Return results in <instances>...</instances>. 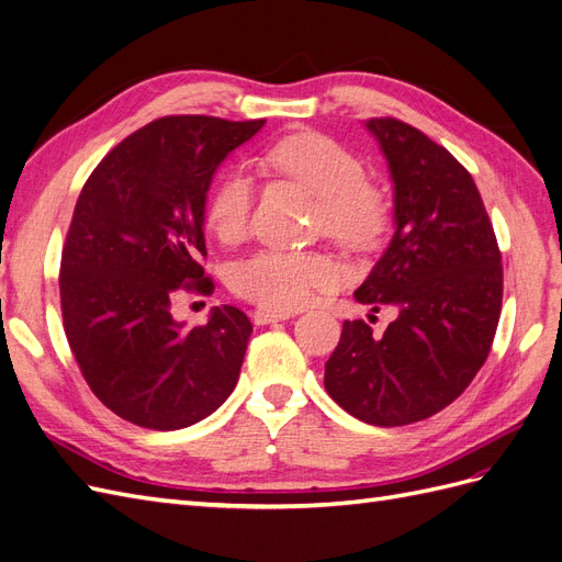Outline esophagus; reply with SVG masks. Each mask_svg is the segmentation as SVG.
<instances>
[{
  "label": "esophagus",
  "mask_w": 562,
  "mask_h": 562,
  "mask_svg": "<svg viewBox=\"0 0 562 562\" xmlns=\"http://www.w3.org/2000/svg\"><path fill=\"white\" fill-rule=\"evenodd\" d=\"M293 314L291 312H274V310H265V307H258L252 312V321L258 323V326H267V323H277V321H285L291 318Z\"/></svg>",
  "instance_id": "1"
}]
</instances>
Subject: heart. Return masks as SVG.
I'll return each mask as SVG.
<instances>
[{"instance_id": "b5f03b06", "label": "heart", "mask_w": 562, "mask_h": 562, "mask_svg": "<svg viewBox=\"0 0 562 562\" xmlns=\"http://www.w3.org/2000/svg\"><path fill=\"white\" fill-rule=\"evenodd\" d=\"M267 166L307 187L321 199L318 229L345 248L361 250L378 241L386 223L382 194L368 182L366 164L345 145L321 133H297L271 145ZM255 184L241 168H232L213 184L206 223L223 244H241L252 225ZM342 269L326 252L265 248L234 267L232 285L265 310L291 312L328 291Z\"/></svg>"}]
</instances>
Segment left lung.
Segmentation results:
<instances>
[{"mask_svg":"<svg viewBox=\"0 0 562 562\" xmlns=\"http://www.w3.org/2000/svg\"><path fill=\"white\" fill-rule=\"evenodd\" d=\"M366 128L389 161L396 232L353 297L396 318L382 337L345 321L323 384L356 419L403 427L443 411L483 368L502 314V252L479 187L446 147L394 116Z\"/></svg>","mask_w":562,"mask_h":562,"instance_id":"left-lung-1","label":"left lung"}]
</instances>
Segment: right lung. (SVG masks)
Here are the masks:
<instances>
[{
	"instance_id": "obj_1",
	"label": "right lung",
	"mask_w": 562,
	"mask_h": 562,
	"mask_svg": "<svg viewBox=\"0 0 562 562\" xmlns=\"http://www.w3.org/2000/svg\"><path fill=\"white\" fill-rule=\"evenodd\" d=\"M262 124L155 119L108 151L77 199L60 258L63 328L98 401L138 427H190L239 382L248 316L223 304L187 330L171 304L180 291L213 293L201 267L206 192Z\"/></svg>"
}]
</instances>
